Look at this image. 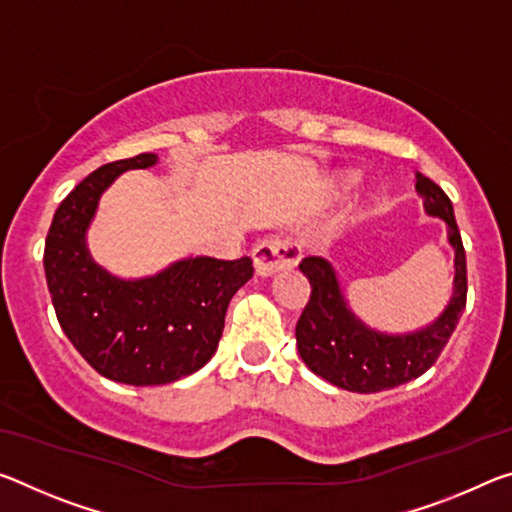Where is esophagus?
Segmentation results:
<instances>
[{
  "instance_id": "34e87169",
  "label": "esophagus",
  "mask_w": 512,
  "mask_h": 512,
  "mask_svg": "<svg viewBox=\"0 0 512 512\" xmlns=\"http://www.w3.org/2000/svg\"><path fill=\"white\" fill-rule=\"evenodd\" d=\"M300 259V246L282 237H266L253 248V264L257 275H273L291 269Z\"/></svg>"
}]
</instances>
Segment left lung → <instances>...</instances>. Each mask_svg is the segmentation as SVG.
I'll return each instance as SVG.
<instances>
[{
	"label": "left lung",
	"instance_id": "1",
	"mask_svg": "<svg viewBox=\"0 0 512 512\" xmlns=\"http://www.w3.org/2000/svg\"><path fill=\"white\" fill-rule=\"evenodd\" d=\"M417 191L431 216L449 225L456 248V280L451 303L433 326L410 335H383L364 326L348 310L337 275L323 257H305L298 269L310 280L312 294L296 323V344L316 376L348 392L371 394L419 378L433 367L456 330L467 303V259L453 205L433 180L417 173Z\"/></svg>",
	"mask_w": 512,
	"mask_h": 512
}]
</instances>
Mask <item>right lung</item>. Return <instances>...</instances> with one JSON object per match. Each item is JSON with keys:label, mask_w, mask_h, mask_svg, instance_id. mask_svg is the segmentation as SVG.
<instances>
[{"label": "right lung", "mask_w": 512, "mask_h": 512, "mask_svg": "<svg viewBox=\"0 0 512 512\" xmlns=\"http://www.w3.org/2000/svg\"><path fill=\"white\" fill-rule=\"evenodd\" d=\"M143 152L93 170L72 189L45 239V278L56 319L91 367L127 385H166L212 360L225 312L253 278V259H182L154 278L125 282L97 266L86 227L102 191L129 168H148Z\"/></svg>", "instance_id": "obj_1"}]
</instances>
